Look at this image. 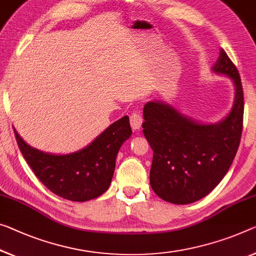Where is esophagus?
Instances as JSON below:
<instances>
[{
	"mask_svg": "<svg viewBox=\"0 0 256 256\" xmlns=\"http://www.w3.org/2000/svg\"><path fill=\"white\" fill-rule=\"evenodd\" d=\"M142 122H143V118L138 111H135L130 116V126L134 130H140Z\"/></svg>",
	"mask_w": 256,
	"mask_h": 256,
	"instance_id": "obj_1",
	"label": "esophagus"
}]
</instances>
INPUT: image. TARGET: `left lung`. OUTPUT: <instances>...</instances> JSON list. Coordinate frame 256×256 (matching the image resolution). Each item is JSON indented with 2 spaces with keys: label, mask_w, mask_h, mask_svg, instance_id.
Returning a JSON list of instances; mask_svg holds the SVG:
<instances>
[{
  "label": "left lung",
  "mask_w": 256,
  "mask_h": 256,
  "mask_svg": "<svg viewBox=\"0 0 256 256\" xmlns=\"http://www.w3.org/2000/svg\"><path fill=\"white\" fill-rule=\"evenodd\" d=\"M212 70L232 81L230 112L215 124H204L164 100L144 106L143 132L153 151L152 190L164 202L188 205L218 186L229 170L240 143L244 94L238 70L223 49Z\"/></svg>",
  "instance_id": "obj_1"
}]
</instances>
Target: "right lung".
Returning a JSON list of instances; mask_svg holds the SVG:
<instances>
[{
    "label": "right lung",
    "instance_id": "add662e5",
    "mask_svg": "<svg viewBox=\"0 0 256 256\" xmlns=\"http://www.w3.org/2000/svg\"><path fill=\"white\" fill-rule=\"evenodd\" d=\"M14 130L22 154L36 178L54 194L80 202L97 198L110 188L118 152L132 132L129 116H124L81 150L54 154L30 146Z\"/></svg>",
    "mask_w": 256,
    "mask_h": 256
}]
</instances>
